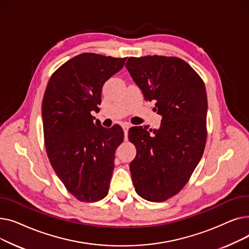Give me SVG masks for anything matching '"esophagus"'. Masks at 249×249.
Wrapping results in <instances>:
<instances>
[{"mask_svg":"<svg viewBox=\"0 0 249 249\" xmlns=\"http://www.w3.org/2000/svg\"><path fill=\"white\" fill-rule=\"evenodd\" d=\"M129 126L128 125H124L123 126V131H124V136H125V139H127L128 137V130H129Z\"/></svg>","mask_w":249,"mask_h":249,"instance_id":"obj_1","label":"esophagus"}]
</instances>
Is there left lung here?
<instances>
[{"instance_id":"left-lung-1","label":"left lung","mask_w":249,"mask_h":249,"mask_svg":"<svg viewBox=\"0 0 249 249\" xmlns=\"http://www.w3.org/2000/svg\"><path fill=\"white\" fill-rule=\"evenodd\" d=\"M126 69L153 110L162 117L159 130L132 127L136 147L130 162L133 186L141 198L163 202L174 197L197 167L207 140V94L200 75L173 56L129 57Z\"/></svg>"}]
</instances>
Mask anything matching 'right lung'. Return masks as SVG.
I'll list each match as a JSON object with an SVG mask.
<instances>
[{
    "label": "right lung",
    "mask_w": 249,
    "mask_h": 249,
    "mask_svg": "<svg viewBox=\"0 0 249 249\" xmlns=\"http://www.w3.org/2000/svg\"><path fill=\"white\" fill-rule=\"evenodd\" d=\"M127 57L78 54L51 75L42 102L46 153L67 190L82 202L108 195L115 151L123 142L120 126L94 122L104 84L119 71Z\"/></svg>",
    "instance_id": "1"
}]
</instances>
